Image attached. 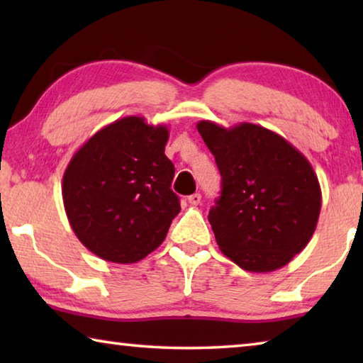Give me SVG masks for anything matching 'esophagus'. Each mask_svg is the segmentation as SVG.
<instances>
[{
    "instance_id": "obj_1",
    "label": "esophagus",
    "mask_w": 363,
    "mask_h": 363,
    "mask_svg": "<svg viewBox=\"0 0 363 363\" xmlns=\"http://www.w3.org/2000/svg\"><path fill=\"white\" fill-rule=\"evenodd\" d=\"M187 201L190 205H194V206H196L201 201V195L200 194H192V195H189L187 196Z\"/></svg>"
}]
</instances>
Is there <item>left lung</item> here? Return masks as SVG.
I'll return each instance as SVG.
<instances>
[{"label":"left lung","instance_id":"obj_1","mask_svg":"<svg viewBox=\"0 0 363 363\" xmlns=\"http://www.w3.org/2000/svg\"><path fill=\"white\" fill-rule=\"evenodd\" d=\"M223 190L208 220L223 253L250 272L286 266L314 235L322 190L311 163L267 128L199 121Z\"/></svg>","mask_w":363,"mask_h":363}]
</instances>
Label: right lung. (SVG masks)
Masks as SVG:
<instances>
[{
    "instance_id": "add662e5",
    "label": "right lung",
    "mask_w": 363,
    "mask_h": 363,
    "mask_svg": "<svg viewBox=\"0 0 363 363\" xmlns=\"http://www.w3.org/2000/svg\"><path fill=\"white\" fill-rule=\"evenodd\" d=\"M167 126L125 116L104 126L72 157L62 199L73 232L91 253L133 264L157 250L181 211L164 155Z\"/></svg>"
}]
</instances>
